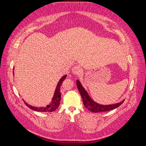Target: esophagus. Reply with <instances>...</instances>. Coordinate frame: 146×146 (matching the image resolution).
I'll use <instances>...</instances> for the list:
<instances>
[{"mask_svg":"<svg viewBox=\"0 0 146 146\" xmlns=\"http://www.w3.org/2000/svg\"><path fill=\"white\" fill-rule=\"evenodd\" d=\"M83 72L82 68L79 65H76L72 68V73L74 74H80Z\"/></svg>","mask_w":146,"mask_h":146,"instance_id":"esophagus-1","label":"esophagus"}]
</instances>
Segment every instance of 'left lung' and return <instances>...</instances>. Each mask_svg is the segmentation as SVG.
<instances>
[{"label":"left lung","mask_w":146,"mask_h":146,"mask_svg":"<svg viewBox=\"0 0 146 146\" xmlns=\"http://www.w3.org/2000/svg\"><path fill=\"white\" fill-rule=\"evenodd\" d=\"M76 84H77L78 89L80 92L81 96L82 98L83 104H84L85 107L87 108L89 111L92 113H99V112H105V111H111L117 108L123 104L124 101L121 102L120 103H118V104H113V105H107V106H104V105H100L96 103L94 101L90 98V96L88 94L87 92L85 90L84 88L83 87V86L81 84L80 81L77 80L76 81Z\"/></svg>","instance_id":"1"}]
</instances>
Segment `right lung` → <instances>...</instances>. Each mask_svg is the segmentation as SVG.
<instances>
[{
    "mask_svg": "<svg viewBox=\"0 0 146 146\" xmlns=\"http://www.w3.org/2000/svg\"><path fill=\"white\" fill-rule=\"evenodd\" d=\"M66 77V75L63 76L62 77L60 80L59 81L58 83H57V85L56 87V90H55V93L54 95L53 98H52V102L49 105H48L46 107H33L31 106L30 105H28V104L24 101L25 104L30 109L33 110V111H39V112H52L54 111L55 110H56L57 108H58L59 106V104H60V101H61V93H60V87L63 83V81L65 80V78Z\"/></svg>",
    "mask_w": 146,
    "mask_h": 146,
    "instance_id": "add662e5",
    "label": "right lung"
}]
</instances>
